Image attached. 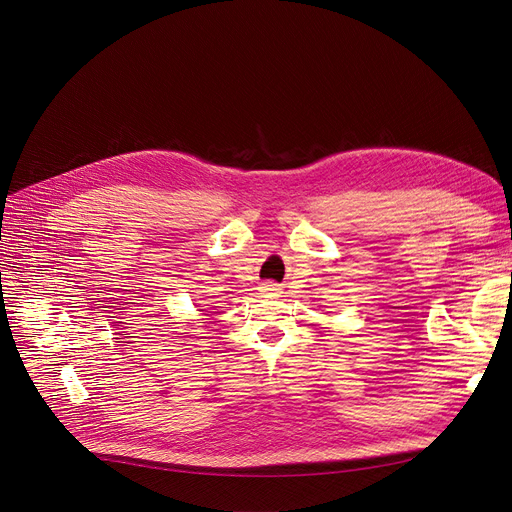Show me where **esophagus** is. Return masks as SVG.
I'll use <instances>...</instances> for the list:
<instances>
[{
    "instance_id": "esophagus-1",
    "label": "esophagus",
    "mask_w": 512,
    "mask_h": 512,
    "mask_svg": "<svg viewBox=\"0 0 512 512\" xmlns=\"http://www.w3.org/2000/svg\"><path fill=\"white\" fill-rule=\"evenodd\" d=\"M280 284H276V282H265L263 286H261V292L263 294H274V297H278V294H280Z\"/></svg>"
}]
</instances>
